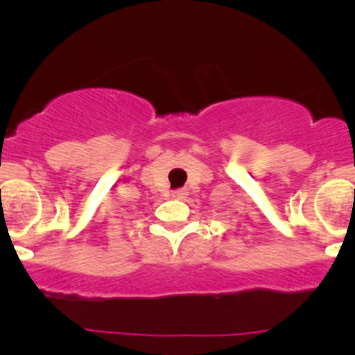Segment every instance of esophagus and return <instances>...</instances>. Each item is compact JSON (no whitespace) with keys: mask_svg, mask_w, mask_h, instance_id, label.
<instances>
[{"mask_svg":"<svg viewBox=\"0 0 355 355\" xmlns=\"http://www.w3.org/2000/svg\"><path fill=\"white\" fill-rule=\"evenodd\" d=\"M185 196H187V191H185V189H178V191L171 192V198L175 199H184Z\"/></svg>","mask_w":355,"mask_h":355,"instance_id":"34e87169","label":"esophagus"}]
</instances>
